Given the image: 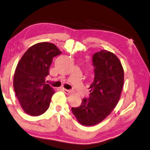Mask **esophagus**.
Wrapping results in <instances>:
<instances>
[{"label":"esophagus","mask_w":150,"mask_h":150,"mask_svg":"<svg viewBox=\"0 0 150 150\" xmlns=\"http://www.w3.org/2000/svg\"><path fill=\"white\" fill-rule=\"evenodd\" d=\"M62 90L64 91V92H65L66 93V94H68V95L70 94V93H72V92H73V91H72V90L66 89H64V88H63Z\"/></svg>","instance_id":"1"}]
</instances>
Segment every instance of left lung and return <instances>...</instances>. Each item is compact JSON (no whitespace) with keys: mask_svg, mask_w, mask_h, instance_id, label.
I'll return each mask as SVG.
<instances>
[{"mask_svg":"<svg viewBox=\"0 0 150 150\" xmlns=\"http://www.w3.org/2000/svg\"><path fill=\"white\" fill-rule=\"evenodd\" d=\"M94 80L89 86L88 98L82 99L79 107L71 110L79 123L94 126L111 113L120 100L124 85V69L120 59L107 50L92 57Z\"/></svg>","mask_w":150,"mask_h":150,"instance_id":"8db88e82","label":"left lung"}]
</instances>
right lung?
Segmentation results:
<instances>
[{"label":"right lung","mask_w":150,"mask_h":150,"mask_svg":"<svg viewBox=\"0 0 150 150\" xmlns=\"http://www.w3.org/2000/svg\"><path fill=\"white\" fill-rule=\"evenodd\" d=\"M61 52L50 42H39L25 52L18 63L14 75L13 86L19 103L25 112L39 116L50 107L54 90L45 78L54 57Z\"/></svg>","instance_id":"right-lung-1"}]
</instances>
